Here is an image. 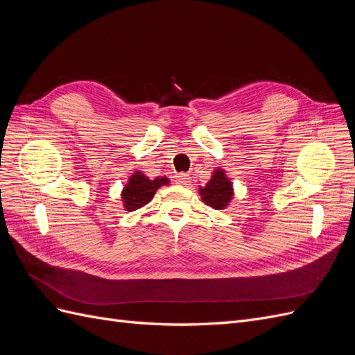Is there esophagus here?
Returning a JSON list of instances; mask_svg holds the SVG:
<instances>
[{
    "label": "esophagus",
    "mask_w": 355,
    "mask_h": 355,
    "mask_svg": "<svg viewBox=\"0 0 355 355\" xmlns=\"http://www.w3.org/2000/svg\"><path fill=\"white\" fill-rule=\"evenodd\" d=\"M175 182L180 187H187V185L191 184V178L187 173H179V175L175 176Z\"/></svg>",
    "instance_id": "1"
}]
</instances>
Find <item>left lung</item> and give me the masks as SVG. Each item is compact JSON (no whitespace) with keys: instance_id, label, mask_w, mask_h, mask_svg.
Wrapping results in <instances>:
<instances>
[{"instance_id":"left-lung-1","label":"left lung","mask_w":355,"mask_h":355,"mask_svg":"<svg viewBox=\"0 0 355 355\" xmlns=\"http://www.w3.org/2000/svg\"><path fill=\"white\" fill-rule=\"evenodd\" d=\"M198 194L202 202H206L214 210L227 209L234 198L232 182L227 176V171L223 168H214L207 184L198 188Z\"/></svg>"}]
</instances>
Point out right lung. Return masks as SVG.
<instances>
[{
	"instance_id": "right-lung-1",
	"label": "right lung",
	"mask_w": 355,
	"mask_h": 355,
	"mask_svg": "<svg viewBox=\"0 0 355 355\" xmlns=\"http://www.w3.org/2000/svg\"><path fill=\"white\" fill-rule=\"evenodd\" d=\"M170 180L166 176H158L155 179H149L142 171H135L128 178L125 187L121 191V201L127 211H135L144 207L145 204L151 201L158 188L168 185Z\"/></svg>"
}]
</instances>
